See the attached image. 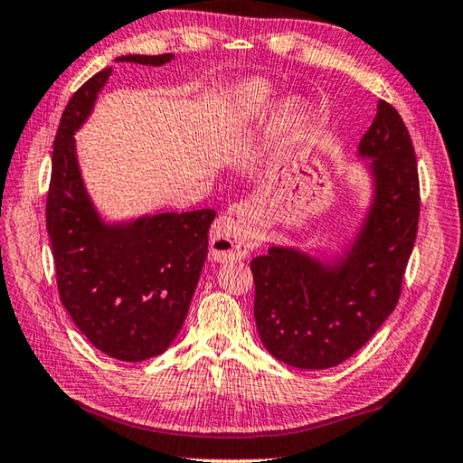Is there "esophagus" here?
I'll return each mask as SVG.
<instances>
[{
  "label": "esophagus",
  "mask_w": 463,
  "mask_h": 463,
  "mask_svg": "<svg viewBox=\"0 0 463 463\" xmlns=\"http://www.w3.org/2000/svg\"><path fill=\"white\" fill-rule=\"evenodd\" d=\"M210 250L213 260L218 261L245 258L251 250L245 225L240 220H235L233 215L222 213L210 230Z\"/></svg>",
  "instance_id": "obj_1"
}]
</instances>
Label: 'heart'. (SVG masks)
Wrapping results in <instances>:
<instances>
[{"mask_svg":"<svg viewBox=\"0 0 463 463\" xmlns=\"http://www.w3.org/2000/svg\"><path fill=\"white\" fill-rule=\"evenodd\" d=\"M271 89L263 80H248L235 90V105L250 118H261L271 109ZM279 127L287 138L299 137L303 128V112L297 105H287L279 115Z\"/></svg>","mask_w":463,"mask_h":463,"instance_id":"heart-1","label":"heart"}]
</instances>
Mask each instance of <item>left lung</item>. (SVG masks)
Here are the masks:
<instances>
[{
  "label": "left lung",
  "mask_w": 463,
  "mask_h": 463,
  "mask_svg": "<svg viewBox=\"0 0 463 463\" xmlns=\"http://www.w3.org/2000/svg\"><path fill=\"white\" fill-rule=\"evenodd\" d=\"M358 150L373 158L376 198L341 267L285 248L251 261L255 325L267 351L285 364H341L371 341L402 293L418 232L420 178L412 138L390 102H378Z\"/></svg>",
  "instance_id": "left-lung-1"
}]
</instances>
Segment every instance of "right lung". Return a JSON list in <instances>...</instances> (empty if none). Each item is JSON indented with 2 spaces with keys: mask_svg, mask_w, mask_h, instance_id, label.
<instances>
[{
  "mask_svg": "<svg viewBox=\"0 0 463 463\" xmlns=\"http://www.w3.org/2000/svg\"><path fill=\"white\" fill-rule=\"evenodd\" d=\"M166 55L118 61L164 65ZM110 69L80 85L61 117L47 190V232L61 303L100 353L140 363L178 335L208 253L215 210L156 213L128 225L100 223L80 182L73 132L89 117Z\"/></svg>",
  "mask_w": 463,
  "mask_h": 463,
  "instance_id": "1",
  "label": "right lung"
}]
</instances>
